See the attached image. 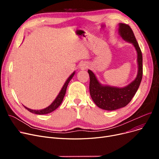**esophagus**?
Listing matches in <instances>:
<instances>
[{"label":"esophagus","instance_id":"obj_1","mask_svg":"<svg viewBox=\"0 0 159 159\" xmlns=\"http://www.w3.org/2000/svg\"><path fill=\"white\" fill-rule=\"evenodd\" d=\"M89 67V65L87 62L86 61H83L82 62L80 65V68L81 69V70H85L87 69H88Z\"/></svg>","mask_w":159,"mask_h":159}]
</instances>
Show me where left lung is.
Instances as JSON below:
<instances>
[{
    "label": "left lung",
    "instance_id": "1",
    "mask_svg": "<svg viewBox=\"0 0 159 159\" xmlns=\"http://www.w3.org/2000/svg\"><path fill=\"white\" fill-rule=\"evenodd\" d=\"M119 33L125 40L132 43L137 52L138 73L135 80L124 88L103 86L97 80L95 74L88 70L90 76V96L95 104L106 110H115L126 107L137 92L143 78V55L132 28L128 24H119Z\"/></svg>",
    "mask_w": 159,
    "mask_h": 159
}]
</instances>
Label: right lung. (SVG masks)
<instances>
[{
	"label": "right lung",
	"mask_w": 159,
	"mask_h": 159,
	"mask_svg": "<svg viewBox=\"0 0 159 159\" xmlns=\"http://www.w3.org/2000/svg\"><path fill=\"white\" fill-rule=\"evenodd\" d=\"M74 74H75V72H74L70 76V77L67 79V80L66 81V82L65 83L63 87H62L61 91L60 92L59 94L58 95L57 98L55 99V100L52 102V104L50 105L48 107H47V108H45L44 109H42V110H35L30 109V108H28L24 106L25 107V108L27 109L28 111H30V112H31V113H33V114H39V115L47 114L52 112V111H53L54 110L57 109L61 105V103L63 101V98L65 95V93H66V90H67V87L68 86V84H69V81H70V80L72 79V78L74 76Z\"/></svg>",
	"instance_id": "add662e5"
}]
</instances>
